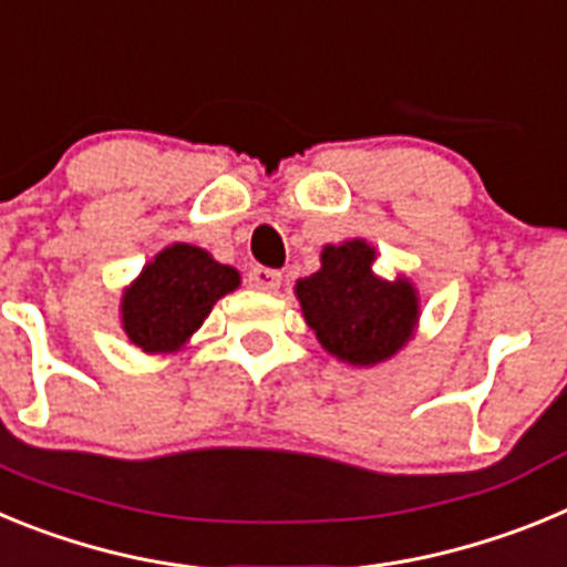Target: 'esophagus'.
I'll use <instances>...</instances> for the list:
<instances>
[{"label":"esophagus","instance_id":"34e87169","mask_svg":"<svg viewBox=\"0 0 567 567\" xmlns=\"http://www.w3.org/2000/svg\"><path fill=\"white\" fill-rule=\"evenodd\" d=\"M280 280H284V275H280L278 269H267V267L249 269V287L258 289V292H278Z\"/></svg>","mask_w":567,"mask_h":567}]
</instances>
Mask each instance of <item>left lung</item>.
<instances>
[{
    "mask_svg": "<svg viewBox=\"0 0 567 567\" xmlns=\"http://www.w3.org/2000/svg\"><path fill=\"white\" fill-rule=\"evenodd\" d=\"M378 249L363 238L327 244L320 269L295 284V298L318 343L340 363H385L414 338L420 295L405 275L374 272Z\"/></svg>",
    "mask_w": 567,
    "mask_h": 567,
    "instance_id": "obj_1",
    "label": "left lung"
}]
</instances>
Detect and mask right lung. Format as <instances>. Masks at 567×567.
<instances>
[{
	"label": "right lung",
	"mask_w": 567,
	"mask_h": 567,
	"mask_svg": "<svg viewBox=\"0 0 567 567\" xmlns=\"http://www.w3.org/2000/svg\"><path fill=\"white\" fill-rule=\"evenodd\" d=\"M238 287V269L218 264L207 249L169 244L124 287L122 329L144 354L182 352L215 303Z\"/></svg>",
	"instance_id": "add662e5"
}]
</instances>
